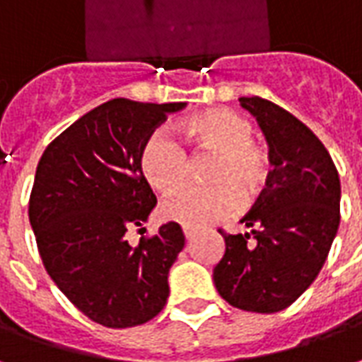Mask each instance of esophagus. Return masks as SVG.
Segmentation results:
<instances>
[{
	"instance_id": "esophagus-1",
	"label": "esophagus",
	"mask_w": 362,
	"mask_h": 362,
	"mask_svg": "<svg viewBox=\"0 0 362 362\" xmlns=\"http://www.w3.org/2000/svg\"><path fill=\"white\" fill-rule=\"evenodd\" d=\"M184 236H186V240H192V238L196 236V233H194V230H189V228H184Z\"/></svg>"
}]
</instances>
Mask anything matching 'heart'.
I'll return each mask as SVG.
<instances>
[{"instance_id": "b5f03b06", "label": "heart", "mask_w": 362, "mask_h": 362, "mask_svg": "<svg viewBox=\"0 0 362 362\" xmlns=\"http://www.w3.org/2000/svg\"><path fill=\"white\" fill-rule=\"evenodd\" d=\"M186 134L197 147L217 153L213 163V186H186L166 197L160 213L189 230H202L240 211L246 199L258 197L272 176V160L264 147L252 141V124L227 108L196 114L186 122ZM143 176L153 188L168 192L188 176V153L174 137L155 129L139 153Z\"/></svg>"}]
</instances>
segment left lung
I'll list each match as a JSON object with an SVG mask.
<instances>
[{
	"label": "left lung",
	"instance_id": "1",
	"mask_svg": "<svg viewBox=\"0 0 362 362\" xmlns=\"http://www.w3.org/2000/svg\"><path fill=\"white\" fill-rule=\"evenodd\" d=\"M240 104L266 135L273 170L240 221L250 233L219 230L225 254L213 281L230 306L273 314L318 277L339 227L341 186L327 149L300 119L259 96H243Z\"/></svg>",
	"mask_w": 362,
	"mask_h": 362
}]
</instances>
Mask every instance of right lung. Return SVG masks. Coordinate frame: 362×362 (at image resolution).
<instances>
[{
	"label": "right lung",
	"mask_w": 362,
	"mask_h": 362,
	"mask_svg": "<svg viewBox=\"0 0 362 362\" xmlns=\"http://www.w3.org/2000/svg\"><path fill=\"white\" fill-rule=\"evenodd\" d=\"M184 106L114 98L62 132L38 160L28 219L42 264L100 326H139L165 308L168 272L184 248L180 225L166 223L137 246L126 233L157 205L139 166L143 141Z\"/></svg>",
	"instance_id": "right-lung-1"
}]
</instances>
